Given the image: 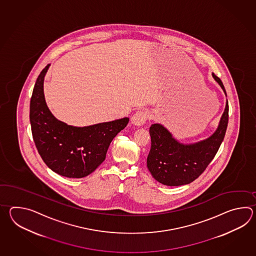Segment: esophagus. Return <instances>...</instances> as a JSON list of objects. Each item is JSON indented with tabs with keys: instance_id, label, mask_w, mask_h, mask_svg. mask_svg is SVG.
<instances>
[{
	"instance_id": "esophagus-1",
	"label": "esophagus",
	"mask_w": 256,
	"mask_h": 256,
	"mask_svg": "<svg viewBox=\"0 0 256 256\" xmlns=\"http://www.w3.org/2000/svg\"><path fill=\"white\" fill-rule=\"evenodd\" d=\"M148 117H149V115L146 110H138L134 114L132 115L130 120H132V124L136 126H142L146 122Z\"/></svg>"
}]
</instances>
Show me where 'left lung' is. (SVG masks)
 <instances>
[{"label":"left lung","instance_id":"8db88e82","mask_svg":"<svg viewBox=\"0 0 256 256\" xmlns=\"http://www.w3.org/2000/svg\"><path fill=\"white\" fill-rule=\"evenodd\" d=\"M215 80L222 82L214 73ZM228 120V102L220 124L212 136L193 144H182L164 126L154 124L149 129L151 149L147 156V168L152 178L163 185L181 186L196 180L216 156L226 134Z\"/></svg>","mask_w":256,"mask_h":256}]
</instances>
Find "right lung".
I'll use <instances>...</instances> for the list:
<instances>
[{"instance_id":"right-lung-1","label":"right lung","mask_w":256,"mask_h":256,"mask_svg":"<svg viewBox=\"0 0 256 256\" xmlns=\"http://www.w3.org/2000/svg\"><path fill=\"white\" fill-rule=\"evenodd\" d=\"M48 68L39 74L30 102L34 142L49 168L63 176L82 178L104 162L110 144L126 128L129 118L87 127L68 126L56 119L44 96V78Z\"/></svg>"}]
</instances>
